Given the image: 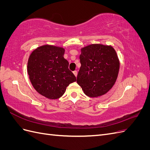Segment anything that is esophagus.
I'll list each match as a JSON object with an SVG mask.
<instances>
[{"label":"esophagus","mask_w":150,"mask_h":150,"mask_svg":"<svg viewBox=\"0 0 150 150\" xmlns=\"http://www.w3.org/2000/svg\"><path fill=\"white\" fill-rule=\"evenodd\" d=\"M73 74H74V75L76 77L77 75H78V72H77L76 71H73Z\"/></svg>","instance_id":"34e87169"}]
</instances>
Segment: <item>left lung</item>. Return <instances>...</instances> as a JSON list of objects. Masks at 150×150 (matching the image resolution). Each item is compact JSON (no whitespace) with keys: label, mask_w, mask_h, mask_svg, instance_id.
<instances>
[{"label":"left lung","mask_w":150,"mask_h":150,"mask_svg":"<svg viewBox=\"0 0 150 150\" xmlns=\"http://www.w3.org/2000/svg\"><path fill=\"white\" fill-rule=\"evenodd\" d=\"M81 66L77 83L89 97L105 94L115 84L120 69V61L111 46L90 44L81 48Z\"/></svg>","instance_id":"obj_1"}]
</instances>
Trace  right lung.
I'll list each match as a JSON object with an SVG mask.
<instances>
[{
    "label": "right lung",
    "instance_id": "right-lung-1",
    "mask_svg": "<svg viewBox=\"0 0 150 150\" xmlns=\"http://www.w3.org/2000/svg\"><path fill=\"white\" fill-rule=\"evenodd\" d=\"M64 51L61 47L44 45L34 50L29 57L28 73L32 85L50 99L61 97L69 84L76 81L63 57Z\"/></svg>",
    "mask_w": 150,
    "mask_h": 150
}]
</instances>
